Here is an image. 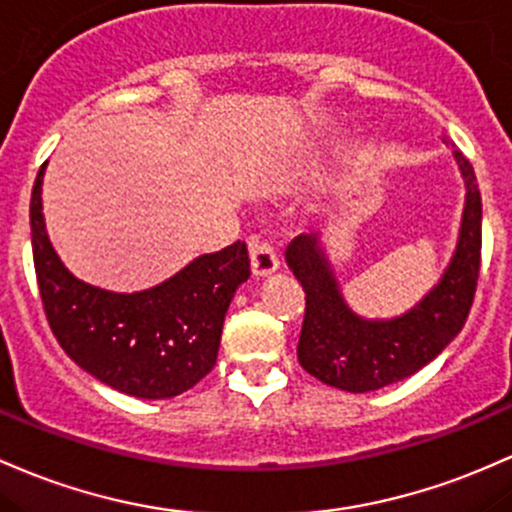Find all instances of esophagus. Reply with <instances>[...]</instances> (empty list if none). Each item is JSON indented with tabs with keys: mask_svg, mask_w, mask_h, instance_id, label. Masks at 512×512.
Wrapping results in <instances>:
<instances>
[{
	"mask_svg": "<svg viewBox=\"0 0 512 512\" xmlns=\"http://www.w3.org/2000/svg\"><path fill=\"white\" fill-rule=\"evenodd\" d=\"M250 262H252V274H255V277H267V274L277 272L279 269V255L269 240H260V238L250 240Z\"/></svg>",
	"mask_w": 512,
	"mask_h": 512,
	"instance_id": "obj_1",
	"label": "esophagus"
}]
</instances>
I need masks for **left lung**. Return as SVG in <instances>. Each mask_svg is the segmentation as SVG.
Segmentation results:
<instances>
[{
	"label": "left lung",
	"instance_id": "left-lung-1",
	"mask_svg": "<svg viewBox=\"0 0 512 512\" xmlns=\"http://www.w3.org/2000/svg\"><path fill=\"white\" fill-rule=\"evenodd\" d=\"M466 179V206L457 252L442 282L406 316L362 320L342 301L316 235H299L286 262L306 291L299 335V364L335 389L367 393L423 369L457 338L474 303L481 269V194L474 167L454 153Z\"/></svg>",
	"mask_w": 512,
	"mask_h": 512
}]
</instances>
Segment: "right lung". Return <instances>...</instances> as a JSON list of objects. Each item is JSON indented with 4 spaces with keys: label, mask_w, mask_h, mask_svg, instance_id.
I'll return each mask as SVG.
<instances>
[{
    "label": "right lung",
    "mask_w": 512,
    "mask_h": 512,
    "mask_svg": "<svg viewBox=\"0 0 512 512\" xmlns=\"http://www.w3.org/2000/svg\"><path fill=\"white\" fill-rule=\"evenodd\" d=\"M43 167L31 192V245L48 325L67 357L111 389L136 398H172L216 364L223 318L250 277L245 243L196 257L172 279L138 294L80 282L50 245L41 213Z\"/></svg>",
    "instance_id": "1"
}]
</instances>
